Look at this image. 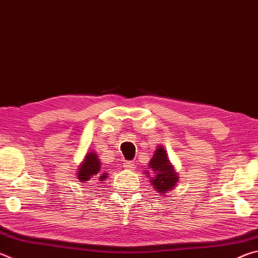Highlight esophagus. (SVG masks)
Returning <instances> with one entry per match:
<instances>
[{"mask_svg":"<svg viewBox=\"0 0 258 258\" xmlns=\"http://www.w3.org/2000/svg\"><path fill=\"white\" fill-rule=\"evenodd\" d=\"M124 167L126 169H134L135 168V164L133 163V161H125Z\"/></svg>","mask_w":258,"mask_h":258,"instance_id":"34e87169","label":"esophagus"}]
</instances>
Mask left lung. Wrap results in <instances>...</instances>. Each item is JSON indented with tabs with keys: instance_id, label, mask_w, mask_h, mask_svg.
<instances>
[{
	"instance_id": "1",
	"label": "left lung",
	"mask_w": 258,
	"mask_h": 258,
	"mask_svg": "<svg viewBox=\"0 0 258 258\" xmlns=\"http://www.w3.org/2000/svg\"><path fill=\"white\" fill-rule=\"evenodd\" d=\"M149 168L154 172V175L150 176L151 186L159 194H167L171 191L178 182V176L174 167L169 163L163 147H158L149 161ZM148 175V172H145Z\"/></svg>"
}]
</instances>
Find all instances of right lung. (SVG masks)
Masks as SVG:
<instances>
[{"instance_id": "obj_1", "label": "right lung", "mask_w": 258, "mask_h": 258, "mask_svg": "<svg viewBox=\"0 0 258 258\" xmlns=\"http://www.w3.org/2000/svg\"><path fill=\"white\" fill-rule=\"evenodd\" d=\"M108 173H103L101 171V164L98 159V156L95 152H89L85 156L83 163L80 165L77 173V178L80 182H86L91 180L103 181L107 178Z\"/></svg>"}]
</instances>
